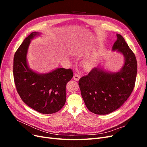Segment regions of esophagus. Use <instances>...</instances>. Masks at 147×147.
<instances>
[{"instance_id":"obj_1","label":"esophagus","mask_w":147,"mask_h":147,"mask_svg":"<svg viewBox=\"0 0 147 147\" xmlns=\"http://www.w3.org/2000/svg\"><path fill=\"white\" fill-rule=\"evenodd\" d=\"M73 79L76 81H78L80 79V76L78 74H74L73 76Z\"/></svg>"}]
</instances>
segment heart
<instances>
[{
	"mask_svg": "<svg viewBox=\"0 0 147 147\" xmlns=\"http://www.w3.org/2000/svg\"><path fill=\"white\" fill-rule=\"evenodd\" d=\"M98 62V60L96 57H90L85 58L82 61V66L86 70L90 71L96 67Z\"/></svg>",
	"mask_w": 147,
	"mask_h": 147,
	"instance_id": "b5f03b06",
	"label": "heart"
}]
</instances>
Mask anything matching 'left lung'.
Segmentation results:
<instances>
[{
    "instance_id": "obj_1",
    "label": "left lung",
    "mask_w": 147,
    "mask_h": 147,
    "mask_svg": "<svg viewBox=\"0 0 147 147\" xmlns=\"http://www.w3.org/2000/svg\"><path fill=\"white\" fill-rule=\"evenodd\" d=\"M117 38L112 50L117 51L124 58L120 70L109 71L99 65L79 81L86 107L96 114H108L117 110L126 101L135 86L137 73L135 55L122 36L117 34Z\"/></svg>"
}]
</instances>
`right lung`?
Listing matches in <instances>:
<instances>
[{
	"label": "right lung",
	"mask_w": 147,
	"mask_h": 147,
	"mask_svg": "<svg viewBox=\"0 0 147 147\" xmlns=\"http://www.w3.org/2000/svg\"><path fill=\"white\" fill-rule=\"evenodd\" d=\"M41 34L33 32L15 53L13 73L18 93L26 104L42 114L58 112L66 101V85L73 76L71 69L57 68L38 73L28 66L27 55L31 40Z\"/></svg>",
	"instance_id": "right-lung-1"
}]
</instances>
